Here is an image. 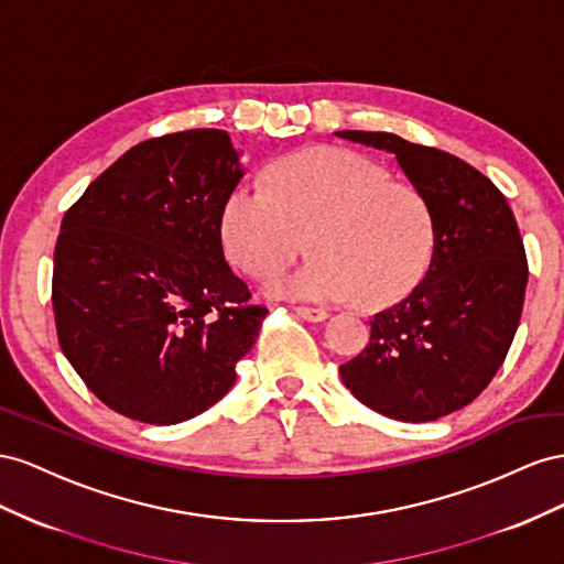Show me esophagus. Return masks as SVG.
<instances>
[{
	"instance_id": "34e87169",
	"label": "esophagus",
	"mask_w": 564,
	"mask_h": 564,
	"mask_svg": "<svg viewBox=\"0 0 564 564\" xmlns=\"http://www.w3.org/2000/svg\"><path fill=\"white\" fill-rule=\"evenodd\" d=\"M295 314L304 321H312V324H318V321L328 318V312L318 310V307H295Z\"/></svg>"
}]
</instances>
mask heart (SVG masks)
<instances>
[{
    "label": "heart",
    "instance_id": "obj_1",
    "mask_svg": "<svg viewBox=\"0 0 564 564\" xmlns=\"http://www.w3.org/2000/svg\"><path fill=\"white\" fill-rule=\"evenodd\" d=\"M307 236L312 262L273 281V295L384 307L413 291L434 250L421 193L345 149L288 155L271 165L267 191L240 184L224 200V252L257 281L291 267Z\"/></svg>",
    "mask_w": 564,
    "mask_h": 564
}]
</instances>
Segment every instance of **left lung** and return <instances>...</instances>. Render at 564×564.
I'll list each match as a JSON object with an SVG mask.
<instances>
[{
    "mask_svg": "<svg viewBox=\"0 0 564 564\" xmlns=\"http://www.w3.org/2000/svg\"><path fill=\"white\" fill-rule=\"evenodd\" d=\"M337 134L394 153L434 227L423 281L371 318L343 382L394 421H437L487 390L520 326L529 267L518 221L489 176L452 153L390 132Z\"/></svg>",
    "mask_w": 564,
    "mask_h": 564,
    "instance_id": "1",
    "label": "left lung"
}]
</instances>
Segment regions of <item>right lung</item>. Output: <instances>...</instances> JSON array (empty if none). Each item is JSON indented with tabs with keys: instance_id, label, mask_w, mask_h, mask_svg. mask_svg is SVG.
I'll use <instances>...</instances> for the list:
<instances>
[{
	"instance_id": "right-lung-1",
	"label": "right lung",
	"mask_w": 564,
	"mask_h": 564,
	"mask_svg": "<svg viewBox=\"0 0 564 564\" xmlns=\"http://www.w3.org/2000/svg\"><path fill=\"white\" fill-rule=\"evenodd\" d=\"M243 176L224 130L137 143L63 215L58 345L108 409L174 425L236 380L269 314L224 260L221 207Z\"/></svg>"
}]
</instances>
